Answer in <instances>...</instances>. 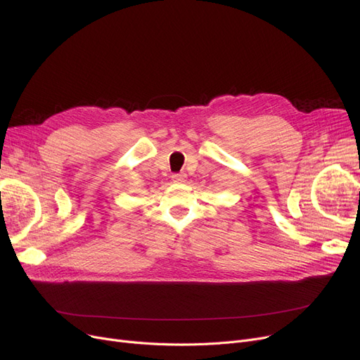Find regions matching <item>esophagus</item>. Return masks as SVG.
Here are the masks:
<instances>
[{
  "instance_id": "34e87169",
  "label": "esophagus",
  "mask_w": 360,
  "mask_h": 360,
  "mask_svg": "<svg viewBox=\"0 0 360 360\" xmlns=\"http://www.w3.org/2000/svg\"><path fill=\"white\" fill-rule=\"evenodd\" d=\"M171 179H173V181L174 183H184L186 181V179H187V176L186 174H173L171 176Z\"/></svg>"
}]
</instances>
